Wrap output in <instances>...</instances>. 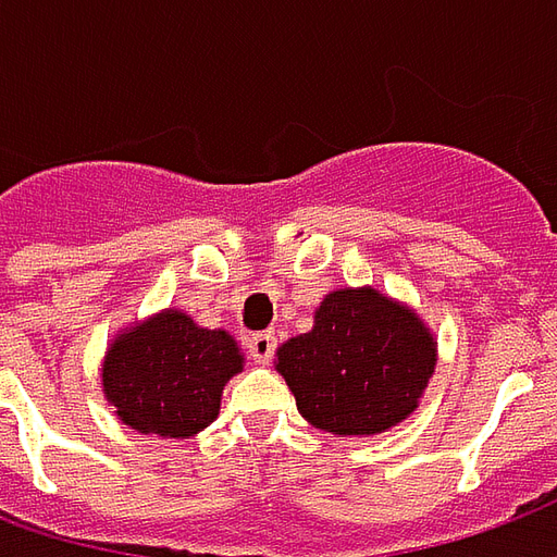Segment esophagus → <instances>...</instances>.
I'll return each instance as SVG.
<instances>
[{"mask_svg": "<svg viewBox=\"0 0 557 557\" xmlns=\"http://www.w3.org/2000/svg\"><path fill=\"white\" fill-rule=\"evenodd\" d=\"M275 352V335L273 332H258L249 338V356L258 364H270L273 362Z\"/></svg>", "mask_w": 557, "mask_h": 557, "instance_id": "esophagus-1", "label": "esophagus"}]
</instances>
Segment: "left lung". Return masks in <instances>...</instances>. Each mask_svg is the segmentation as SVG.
Wrapping results in <instances>:
<instances>
[{"label":"left lung","mask_w":557,"mask_h":557,"mask_svg":"<svg viewBox=\"0 0 557 557\" xmlns=\"http://www.w3.org/2000/svg\"><path fill=\"white\" fill-rule=\"evenodd\" d=\"M275 356L308 424L373 436L418 409L436 341L409 306L373 287H341L320 302L314 329L284 341Z\"/></svg>","instance_id":"obj_1"}]
</instances>
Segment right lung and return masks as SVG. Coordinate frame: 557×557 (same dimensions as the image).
Listing matches in <instances>:
<instances>
[{
    "instance_id": "add662e5",
    "label": "right lung",
    "mask_w": 557,
    "mask_h": 557,
    "mask_svg": "<svg viewBox=\"0 0 557 557\" xmlns=\"http://www.w3.org/2000/svg\"><path fill=\"white\" fill-rule=\"evenodd\" d=\"M243 371L237 341L184 311H160L121 332L103 359V395L139 433L184 440L219 416L222 388Z\"/></svg>"
}]
</instances>
